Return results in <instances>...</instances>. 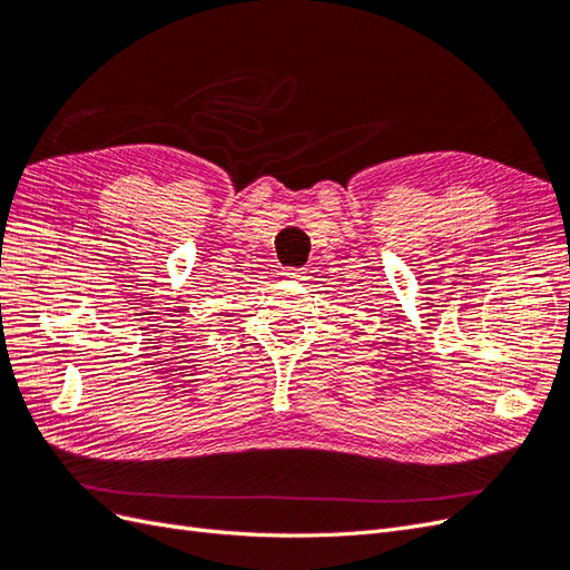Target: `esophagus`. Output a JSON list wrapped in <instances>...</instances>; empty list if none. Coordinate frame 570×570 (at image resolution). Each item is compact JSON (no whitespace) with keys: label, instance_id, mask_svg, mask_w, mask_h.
Listing matches in <instances>:
<instances>
[{"label":"esophagus","instance_id":"obj_1","mask_svg":"<svg viewBox=\"0 0 570 570\" xmlns=\"http://www.w3.org/2000/svg\"><path fill=\"white\" fill-rule=\"evenodd\" d=\"M283 278L299 281V278H304V268H283Z\"/></svg>","mask_w":570,"mask_h":570}]
</instances>
